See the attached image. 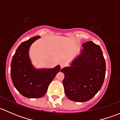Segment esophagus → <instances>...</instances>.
I'll list each match as a JSON object with an SVG mask.
<instances>
[{
	"label": "esophagus",
	"instance_id": "1",
	"mask_svg": "<svg viewBox=\"0 0 120 120\" xmlns=\"http://www.w3.org/2000/svg\"><path fill=\"white\" fill-rule=\"evenodd\" d=\"M67 65V62L65 61H62L61 63H60V66H61V68L64 67V66H66Z\"/></svg>",
	"mask_w": 120,
	"mask_h": 120
}]
</instances>
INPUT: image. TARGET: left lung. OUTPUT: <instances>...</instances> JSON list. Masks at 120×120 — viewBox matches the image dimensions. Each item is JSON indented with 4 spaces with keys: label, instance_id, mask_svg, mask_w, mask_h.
<instances>
[{
    "label": "left lung",
    "instance_id": "obj_1",
    "mask_svg": "<svg viewBox=\"0 0 120 120\" xmlns=\"http://www.w3.org/2000/svg\"><path fill=\"white\" fill-rule=\"evenodd\" d=\"M83 49L70 67L61 69L63 83L68 99L77 102L90 100L101 88L106 74V61L101 48L92 41L83 43Z\"/></svg>",
    "mask_w": 120,
    "mask_h": 120
}]
</instances>
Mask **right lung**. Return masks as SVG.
Masks as SVG:
<instances>
[{"label": "right lung", "mask_w": 120, "mask_h": 120, "mask_svg": "<svg viewBox=\"0 0 120 120\" xmlns=\"http://www.w3.org/2000/svg\"><path fill=\"white\" fill-rule=\"evenodd\" d=\"M41 37L35 36L22 42L18 47L11 63V78L14 87L28 98H41L60 70L59 65L53 68H35L32 64L29 49Z\"/></svg>", "instance_id": "1"}]
</instances>
